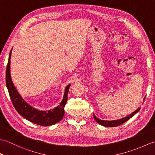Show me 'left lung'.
<instances>
[{"label":"left lung","instance_id":"obj_1","mask_svg":"<svg viewBox=\"0 0 155 155\" xmlns=\"http://www.w3.org/2000/svg\"><path fill=\"white\" fill-rule=\"evenodd\" d=\"M144 99H145V98H144ZM140 107L138 108L137 110H136L132 114L128 115V116H127V117H124L123 118H121V119L117 120H103L99 119V118H98L96 116H95L94 114H93V116H94V118L95 120H96V121L97 122L98 124L103 125V126H104V127H113L119 126V125L123 124L124 123H125V122H127V120H129L130 118H132L134 114H137L138 112L140 110Z\"/></svg>","mask_w":155,"mask_h":155}]
</instances>
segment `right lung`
<instances>
[{
    "label": "right lung",
    "instance_id": "obj_1",
    "mask_svg": "<svg viewBox=\"0 0 155 155\" xmlns=\"http://www.w3.org/2000/svg\"><path fill=\"white\" fill-rule=\"evenodd\" d=\"M11 57V51L10 52L6 70V84L12 104L16 111L26 119L36 124L41 125V126H51V125L57 123L64 117V108L68 99V92L71 85L69 84L66 87L63 99L59 106L53 108L52 110L48 111H42L36 109L23 100V98L21 97V95L19 94L17 90L16 89L13 84L11 73H10Z\"/></svg>",
    "mask_w": 155,
    "mask_h": 155
}]
</instances>
